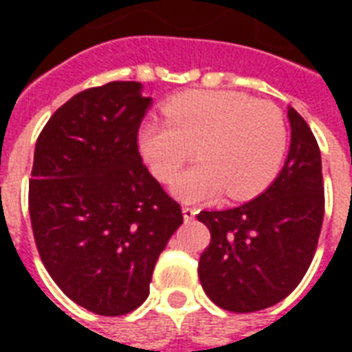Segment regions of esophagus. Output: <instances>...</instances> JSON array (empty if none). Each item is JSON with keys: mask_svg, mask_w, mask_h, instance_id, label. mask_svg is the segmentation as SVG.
Here are the masks:
<instances>
[{"mask_svg": "<svg viewBox=\"0 0 352 352\" xmlns=\"http://www.w3.org/2000/svg\"><path fill=\"white\" fill-rule=\"evenodd\" d=\"M196 214H198V209H196V207H188V206L183 207V217L186 222L194 221V219H196Z\"/></svg>", "mask_w": 352, "mask_h": 352, "instance_id": "esophagus-1", "label": "esophagus"}]
</instances>
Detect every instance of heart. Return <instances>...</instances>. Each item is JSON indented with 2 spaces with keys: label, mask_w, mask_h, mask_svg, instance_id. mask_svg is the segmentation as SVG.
I'll return each instance as SVG.
<instances>
[{
  "label": "heart",
  "mask_w": 352,
  "mask_h": 352,
  "mask_svg": "<svg viewBox=\"0 0 352 352\" xmlns=\"http://www.w3.org/2000/svg\"><path fill=\"white\" fill-rule=\"evenodd\" d=\"M166 122L148 120L139 130V151L162 183H171L184 164L199 158L173 184L186 204L256 196L279 173L287 153L285 116L272 101L228 90H196L164 107Z\"/></svg>",
  "instance_id": "heart-1"
}]
</instances>
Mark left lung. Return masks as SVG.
<instances>
[{
  "label": "left lung",
  "instance_id": "8db88e82",
  "mask_svg": "<svg viewBox=\"0 0 352 352\" xmlns=\"http://www.w3.org/2000/svg\"><path fill=\"white\" fill-rule=\"evenodd\" d=\"M288 120L290 151L272 186L243 206L198 214L211 232L199 256V283L211 302L232 313H254L285 300L317 251L324 219L320 151L292 107Z\"/></svg>",
  "mask_w": 352,
  "mask_h": 352
}]
</instances>
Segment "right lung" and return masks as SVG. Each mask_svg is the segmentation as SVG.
<instances>
[{
	"label": "right lung",
	"mask_w": 352,
	"mask_h": 352,
	"mask_svg": "<svg viewBox=\"0 0 352 352\" xmlns=\"http://www.w3.org/2000/svg\"><path fill=\"white\" fill-rule=\"evenodd\" d=\"M151 98L115 80L65 101L37 138L28 207L35 245L69 300L103 317L138 309L183 211L139 153Z\"/></svg>",
	"instance_id": "right-lung-1"
}]
</instances>
